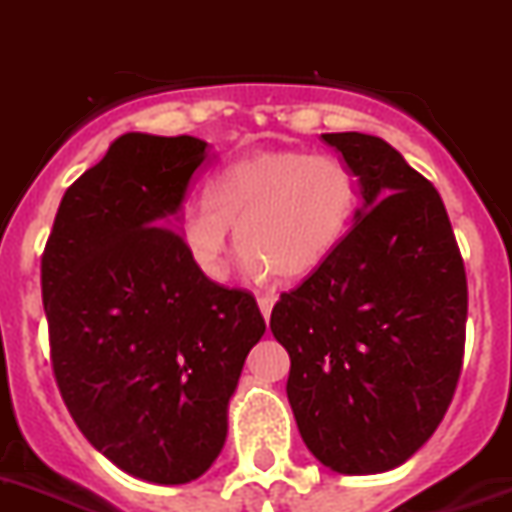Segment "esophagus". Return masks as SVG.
Returning a JSON list of instances; mask_svg holds the SVG:
<instances>
[{
	"label": "esophagus",
	"instance_id": "esophagus-1",
	"mask_svg": "<svg viewBox=\"0 0 512 512\" xmlns=\"http://www.w3.org/2000/svg\"><path fill=\"white\" fill-rule=\"evenodd\" d=\"M257 304H260V312L268 320L270 312H273V304H276V294H260L257 296Z\"/></svg>",
	"mask_w": 512,
	"mask_h": 512
}]
</instances>
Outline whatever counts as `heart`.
<instances>
[{
  "instance_id": "heart-1",
  "label": "heart",
  "mask_w": 512,
  "mask_h": 512,
  "mask_svg": "<svg viewBox=\"0 0 512 512\" xmlns=\"http://www.w3.org/2000/svg\"><path fill=\"white\" fill-rule=\"evenodd\" d=\"M359 203V182L330 153L265 150L231 163L210 182L208 200L179 218V236L203 276L229 268L231 229L249 265L294 281L315 273L343 242Z\"/></svg>"
}]
</instances>
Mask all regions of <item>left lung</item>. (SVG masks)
<instances>
[{
    "label": "left lung",
    "mask_w": 512,
    "mask_h": 512,
    "mask_svg": "<svg viewBox=\"0 0 512 512\" xmlns=\"http://www.w3.org/2000/svg\"><path fill=\"white\" fill-rule=\"evenodd\" d=\"M322 140L359 176L364 205L336 252L289 294L270 330L289 351L302 440L338 474L401 466L453 401L466 343V268L448 210L385 140Z\"/></svg>",
    "instance_id": "left-lung-1"
}]
</instances>
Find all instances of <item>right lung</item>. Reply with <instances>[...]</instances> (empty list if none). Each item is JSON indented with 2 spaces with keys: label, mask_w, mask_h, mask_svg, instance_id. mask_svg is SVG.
Here are the masks:
<instances>
[{
  "label": "right lung",
  "mask_w": 512,
  "mask_h": 512,
  "mask_svg": "<svg viewBox=\"0 0 512 512\" xmlns=\"http://www.w3.org/2000/svg\"><path fill=\"white\" fill-rule=\"evenodd\" d=\"M205 166V140L127 132L64 192L41 257L64 406L93 448L153 484L216 461L265 333L255 296L203 276L171 229Z\"/></svg>",
  "instance_id": "right-lung-1"
}]
</instances>
